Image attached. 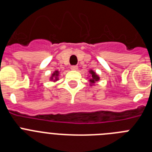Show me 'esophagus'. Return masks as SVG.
Returning <instances> with one entry per match:
<instances>
[{
  "mask_svg": "<svg viewBox=\"0 0 152 152\" xmlns=\"http://www.w3.org/2000/svg\"><path fill=\"white\" fill-rule=\"evenodd\" d=\"M77 68H78V67H77V65H72V66H71V69L74 70V71H75V70H77Z\"/></svg>",
  "mask_w": 152,
  "mask_h": 152,
  "instance_id": "34e87169",
  "label": "esophagus"
}]
</instances>
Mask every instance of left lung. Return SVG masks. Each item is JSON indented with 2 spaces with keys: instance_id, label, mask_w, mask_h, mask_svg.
I'll list each match as a JSON object with an SVG mask.
<instances>
[{
  "instance_id": "8db88e82",
  "label": "left lung",
  "mask_w": 152,
  "mask_h": 152,
  "mask_svg": "<svg viewBox=\"0 0 152 152\" xmlns=\"http://www.w3.org/2000/svg\"><path fill=\"white\" fill-rule=\"evenodd\" d=\"M91 79L90 80V81H91V83H94L95 81H96V80H99V77H97V75L95 74V72H94L93 71H91Z\"/></svg>"
}]
</instances>
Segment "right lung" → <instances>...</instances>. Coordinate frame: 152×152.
Segmentation results:
<instances>
[{"instance_id":"add662e5","label":"right lung","mask_w":152,"mask_h":152,"mask_svg":"<svg viewBox=\"0 0 152 152\" xmlns=\"http://www.w3.org/2000/svg\"><path fill=\"white\" fill-rule=\"evenodd\" d=\"M57 75H58V72H57V71H56V73H54V74H53V75H52V77H53V76H57Z\"/></svg>"}]
</instances>
